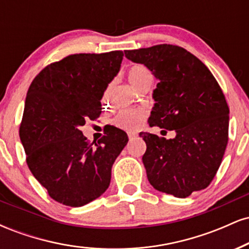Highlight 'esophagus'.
<instances>
[{
  "mask_svg": "<svg viewBox=\"0 0 249 249\" xmlns=\"http://www.w3.org/2000/svg\"><path fill=\"white\" fill-rule=\"evenodd\" d=\"M127 136H128V139H130V141H132L133 138H136L137 134L134 133V132H128V133H127Z\"/></svg>",
  "mask_w": 249,
  "mask_h": 249,
  "instance_id": "esophagus-1",
  "label": "esophagus"
}]
</instances>
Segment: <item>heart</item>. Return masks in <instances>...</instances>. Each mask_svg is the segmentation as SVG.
I'll list each match as a JSON object with an SVG mask.
<instances>
[{"label": "heart", "instance_id": "b5f03b06", "mask_svg": "<svg viewBox=\"0 0 249 249\" xmlns=\"http://www.w3.org/2000/svg\"><path fill=\"white\" fill-rule=\"evenodd\" d=\"M127 78L130 84L138 90L148 79H152L151 72L144 65H134L127 72ZM145 113L142 110H123L117 113L113 123L117 126L126 128V130H136L142 125L144 121Z\"/></svg>", "mask_w": 249, "mask_h": 249}]
</instances>
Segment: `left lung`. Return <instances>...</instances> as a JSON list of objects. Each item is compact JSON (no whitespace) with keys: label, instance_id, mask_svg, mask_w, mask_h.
<instances>
[{"label":"left lung","instance_id":"left-lung-1","mask_svg":"<svg viewBox=\"0 0 249 249\" xmlns=\"http://www.w3.org/2000/svg\"><path fill=\"white\" fill-rule=\"evenodd\" d=\"M124 53L159 81L150 126L177 133L173 139L139 133L146 142L142 162L148 181L177 198L204 190L218 172L228 142L230 108L221 88L204 63L178 45Z\"/></svg>","mask_w":249,"mask_h":249}]
</instances>
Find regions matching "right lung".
<instances>
[{
	"label": "right lung",
	"mask_w": 249,
	"mask_h": 249,
	"mask_svg": "<svg viewBox=\"0 0 249 249\" xmlns=\"http://www.w3.org/2000/svg\"><path fill=\"white\" fill-rule=\"evenodd\" d=\"M123 56L121 50L67 56L45 67L30 84L19 138L28 167L57 202L84 206L110 185L127 134L113 127L93 145L79 127L102 113L101 99Z\"/></svg>",
	"instance_id": "right-lung-1"
}]
</instances>
